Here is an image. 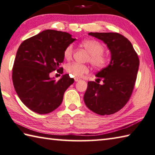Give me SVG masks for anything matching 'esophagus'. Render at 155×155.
Wrapping results in <instances>:
<instances>
[{
	"label": "esophagus",
	"mask_w": 155,
	"mask_h": 155,
	"mask_svg": "<svg viewBox=\"0 0 155 155\" xmlns=\"http://www.w3.org/2000/svg\"><path fill=\"white\" fill-rule=\"evenodd\" d=\"M74 81H76V82H77V81H80V78H74Z\"/></svg>",
	"instance_id": "1"
}]
</instances>
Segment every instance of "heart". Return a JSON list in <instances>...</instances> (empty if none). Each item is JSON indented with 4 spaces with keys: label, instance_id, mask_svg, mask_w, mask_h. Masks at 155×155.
<instances>
[{
    "label": "heart",
    "instance_id": "1",
    "mask_svg": "<svg viewBox=\"0 0 155 155\" xmlns=\"http://www.w3.org/2000/svg\"><path fill=\"white\" fill-rule=\"evenodd\" d=\"M81 45L90 54L88 60H90L91 65L94 68L100 69L104 68L108 64L109 57L103 53L104 46L98 41L87 39L81 41ZM72 54L73 47L72 45H69L64 51V58L67 60L70 59L72 58ZM66 70L70 76L74 77H81L84 74L88 72L89 68L87 65L73 63L68 65Z\"/></svg>",
    "mask_w": 155,
    "mask_h": 155
}]
</instances>
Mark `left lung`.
<instances>
[{
    "mask_svg": "<svg viewBox=\"0 0 155 155\" xmlns=\"http://www.w3.org/2000/svg\"><path fill=\"white\" fill-rule=\"evenodd\" d=\"M101 40L111 53L109 65L96 74L103 84L88 82L84 102L97 114L110 115L124 107L132 94L140 60L130 41L117 33H89Z\"/></svg>",
    "mask_w": 155,
    "mask_h": 155,
    "instance_id": "obj_1",
    "label": "left lung"
}]
</instances>
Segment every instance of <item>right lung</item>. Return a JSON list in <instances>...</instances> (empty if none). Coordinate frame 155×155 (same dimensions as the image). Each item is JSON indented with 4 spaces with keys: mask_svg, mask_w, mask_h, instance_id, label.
Listing matches in <instances>:
<instances>
[{
    "mask_svg": "<svg viewBox=\"0 0 155 155\" xmlns=\"http://www.w3.org/2000/svg\"><path fill=\"white\" fill-rule=\"evenodd\" d=\"M76 40L66 32L47 29L25 40L15 56L12 71L15 90L31 111L46 114L59 107L65 90L74 83L69 74L56 81L50 77L64 61L66 47Z\"/></svg>",
    "mask_w": 155,
    "mask_h": 155,
    "instance_id": "obj_1",
    "label": "right lung"
}]
</instances>
